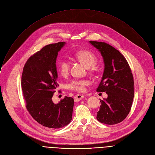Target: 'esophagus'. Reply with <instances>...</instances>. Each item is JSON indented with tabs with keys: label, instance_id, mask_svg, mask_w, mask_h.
<instances>
[{
	"label": "esophagus",
	"instance_id": "34e87169",
	"mask_svg": "<svg viewBox=\"0 0 155 155\" xmlns=\"http://www.w3.org/2000/svg\"><path fill=\"white\" fill-rule=\"evenodd\" d=\"M84 96L82 94H77L76 96H75L74 97V101L75 102H79L80 101H81L82 99H83Z\"/></svg>",
	"mask_w": 155,
	"mask_h": 155
}]
</instances>
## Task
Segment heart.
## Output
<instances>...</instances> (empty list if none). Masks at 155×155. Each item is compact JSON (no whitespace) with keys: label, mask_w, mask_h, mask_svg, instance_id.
Returning a JSON list of instances; mask_svg holds the SVG:
<instances>
[{"label":"heart","mask_w":155,"mask_h":155,"mask_svg":"<svg viewBox=\"0 0 155 155\" xmlns=\"http://www.w3.org/2000/svg\"><path fill=\"white\" fill-rule=\"evenodd\" d=\"M75 56L86 67L90 68L92 66V69H94V65L97 62V57L93 53L88 51H79L75 53ZM70 64L69 61L65 59H62L58 64V70L62 77H66L69 73ZM89 84V82L86 80L75 79L72 80L68 84V89L78 92H83L85 90L86 86Z\"/></svg>","instance_id":"1"}]
</instances>
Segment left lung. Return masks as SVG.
<instances>
[{"label": "left lung", "mask_w": 155, "mask_h": 155, "mask_svg": "<svg viewBox=\"0 0 155 155\" xmlns=\"http://www.w3.org/2000/svg\"><path fill=\"white\" fill-rule=\"evenodd\" d=\"M101 53L104 69L97 92H106L107 97L100 100L101 105L97 120L112 125L123 121L129 114L134 96V80L125 58L105 42L90 41Z\"/></svg>", "instance_id": "left-lung-1"}]
</instances>
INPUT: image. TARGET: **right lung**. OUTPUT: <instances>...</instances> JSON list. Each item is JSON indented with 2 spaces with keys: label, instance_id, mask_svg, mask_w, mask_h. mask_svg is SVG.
<instances>
[{
  "label": "right lung",
  "instance_id": "add662e5",
  "mask_svg": "<svg viewBox=\"0 0 155 155\" xmlns=\"http://www.w3.org/2000/svg\"><path fill=\"white\" fill-rule=\"evenodd\" d=\"M65 43L50 44L31 56L25 65L21 77L28 112L39 124L53 129L67 126L72 118V97L65 96L58 104L52 101L58 86L56 58Z\"/></svg>",
  "mask_w": 155,
  "mask_h": 155
}]
</instances>
